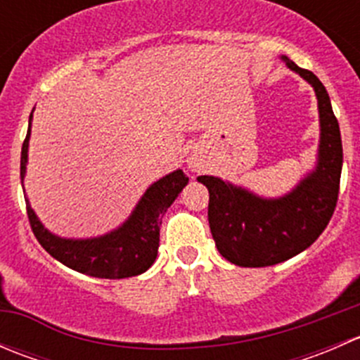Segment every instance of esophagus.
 Wrapping results in <instances>:
<instances>
[{"label":"esophagus","mask_w":360,"mask_h":360,"mask_svg":"<svg viewBox=\"0 0 360 360\" xmlns=\"http://www.w3.org/2000/svg\"><path fill=\"white\" fill-rule=\"evenodd\" d=\"M191 167H193V169H198V167H200V163H198L197 160L191 158Z\"/></svg>","instance_id":"esophagus-1"}]
</instances>
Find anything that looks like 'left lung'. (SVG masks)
<instances>
[{
    "label": "left lung",
    "instance_id": "8db88e82",
    "mask_svg": "<svg viewBox=\"0 0 360 360\" xmlns=\"http://www.w3.org/2000/svg\"><path fill=\"white\" fill-rule=\"evenodd\" d=\"M285 64L315 89L321 112L317 169L292 193L263 200L219 177L198 176L209 190V224L216 248L237 266L259 268L282 263L310 248L326 230L340 193L343 146L331 99L321 79L308 69Z\"/></svg>",
    "mask_w": 360,
    "mask_h": 360
}]
</instances>
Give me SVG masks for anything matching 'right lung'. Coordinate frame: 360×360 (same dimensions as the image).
I'll return each mask as SVG.
<instances>
[{
    "instance_id": "right-lung-1",
    "label": "right lung",
    "mask_w": 360,
    "mask_h": 360,
    "mask_svg": "<svg viewBox=\"0 0 360 360\" xmlns=\"http://www.w3.org/2000/svg\"><path fill=\"white\" fill-rule=\"evenodd\" d=\"M31 118L32 112L29 116L27 136L24 139L22 155H20V179H24L25 162H27ZM186 184L188 177L183 170H176L157 181L144 193L134 214L122 228L101 238H92V240H66V238L56 237L43 228L29 202H25V207H27L32 233L50 256L72 270L90 275V277L127 278L144 274L155 263L163 214Z\"/></svg>"
}]
</instances>
